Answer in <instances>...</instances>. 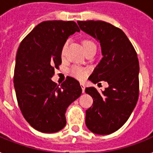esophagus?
Instances as JSON below:
<instances>
[{
	"label": "esophagus",
	"mask_w": 153,
	"mask_h": 153,
	"mask_svg": "<svg viewBox=\"0 0 153 153\" xmlns=\"http://www.w3.org/2000/svg\"><path fill=\"white\" fill-rule=\"evenodd\" d=\"M80 86L82 87V93L85 92V85L83 83H80Z\"/></svg>",
	"instance_id": "esophagus-1"
}]
</instances>
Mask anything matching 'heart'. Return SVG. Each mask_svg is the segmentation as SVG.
I'll return each instance as SVG.
<instances>
[{
    "label": "heart",
    "mask_w": 153,
    "mask_h": 153,
    "mask_svg": "<svg viewBox=\"0 0 153 153\" xmlns=\"http://www.w3.org/2000/svg\"><path fill=\"white\" fill-rule=\"evenodd\" d=\"M67 45V44L66 43V44L63 45V47H62V50H61V55H62V56L64 55L65 50H66ZM94 45H95V44H94L92 41H90V40H84L83 41L84 50L86 48H90V47L94 46ZM71 73L72 75H74V77H76V78H78V79H82L86 77L87 71H86V70L83 69V68H81V67H71Z\"/></svg>",
    "instance_id": "b5f03b06"
}]
</instances>
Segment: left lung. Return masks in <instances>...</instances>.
<instances>
[{
	"mask_svg": "<svg viewBox=\"0 0 153 153\" xmlns=\"http://www.w3.org/2000/svg\"><path fill=\"white\" fill-rule=\"evenodd\" d=\"M82 31L100 43L102 58L89 79L105 81L109 86L99 93L94 87L85 92L93 98L86 110V127L92 133L107 135L126 123L139 95V62L135 49L122 30L101 20L78 21Z\"/></svg>",
	"mask_w": 153,
	"mask_h": 153,
	"instance_id": "obj_1",
	"label": "left lung"
}]
</instances>
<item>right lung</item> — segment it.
<instances>
[{
    "label": "right lung",
    "instance_id": "1",
    "mask_svg": "<svg viewBox=\"0 0 153 153\" xmlns=\"http://www.w3.org/2000/svg\"><path fill=\"white\" fill-rule=\"evenodd\" d=\"M79 30L74 21L40 23L23 39L16 56L13 83L25 120L36 130L56 133L67 124V107L80 97L82 88L69 77L61 85L51 80L62 62L61 50Z\"/></svg>",
    "mask_w": 153,
    "mask_h": 153
}]
</instances>
